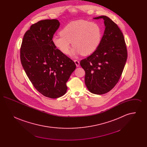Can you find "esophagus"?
<instances>
[{
	"mask_svg": "<svg viewBox=\"0 0 147 147\" xmlns=\"http://www.w3.org/2000/svg\"><path fill=\"white\" fill-rule=\"evenodd\" d=\"M74 62L76 63L77 67H79V66L80 63H79V61H78L77 59H75V60H74Z\"/></svg>",
	"mask_w": 147,
	"mask_h": 147,
	"instance_id": "1",
	"label": "esophagus"
}]
</instances>
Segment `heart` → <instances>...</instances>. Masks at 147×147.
I'll return each instance as SVG.
<instances>
[{
  "instance_id": "b5f03b06",
  "label": "heart",
  "mask_w": 147,
  "mask_h": 147,
  "mask_svg": "<svg viewBox=\"0 0 147 147\" xmlns=\"http://www.w3.org/2000/svg\"><path fill=\"white\" fill-rule=\"evenodd\" d=\"M102 32L100 26L95 22L79 20L71 22L64 26L61 35L53 37L54 45L61 52L68 53L72 43L74 47L70 54L87 56L94 52L100 44Z\"/></svg>"
}]
</instances>
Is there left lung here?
Segmentation results:
<instances>
[{
	"label": "left lung",
	"mask_w": 147,
	"mask_h": 147,
	"mask_svg": "<svg viewBox=\"0 0 147 147\" xmlns=\"http://www.w3.org/2000/svg\"><path fill=\"white\" fill-rule=\"evenodd\" d=\"M94 19L104 20V34L98 49L81 60L80 64L85 72V83L88 90L102 95L119 82L127 61V49L123 35L115 22L104 15Z\"/></svg>",
	"instance_id": "8db88e82"
}]
</instances>
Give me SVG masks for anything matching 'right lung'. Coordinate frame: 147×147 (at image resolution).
Returning <instances> with one entry per match:
<instances>
[{
	"mask_svg": "<svg viewBox=\"0 0 147 147\" xmlns=\"http://www.w3.org/2000/svg\"><path fill=\"white\" fill-rule=\"evenodd\" d=\"M59 25L57 19L32 24L24 36L20 48L21 64L30 82L43 96L52 98L65 94L66 83L76 68L52 41Z\"/></svg>",
	"mask_w": 147,
	"mask_h": 147,
	"instance_id": "add662e5",
	"label": "right lung"
}]
</instances>
